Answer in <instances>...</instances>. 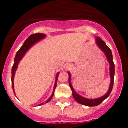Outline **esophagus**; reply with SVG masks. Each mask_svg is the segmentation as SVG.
<instances>
[{
  "mask_svg": "<svg viewBox=\"0 0 128 128\" xmlns=\"http://www.w3.org/2000/svg\"><path fill=\"white\" fill-rule=\"evenodd\" d=\"M68 68H69V67H68V66H67V69H68Z\"/></svg>",
  "mask_w": 128,
  "mask_h": 128,
  "instance_id": "1",
  "label": "esophagus"
}]
</instances>
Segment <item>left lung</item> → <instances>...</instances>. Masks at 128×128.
<instances>
[{"instance_id":"obj_1","label":"left lung","mask_w":128,"mask_h":128,"mask_svg":"<svg viewBox=\"0 0 128 128\" xmlns=\"http://www.w3.org/2000/svg\"><path fill=\"white\" fill-rule=\"evenodd\" d=\"M96 43H97L98 46L99 47V48L104 52L105 55H106V58H107V60H108L110 65V71L111 82L110 84L109 90H108V92H107L104 96H102L101 98H98V99H86V98H82V97H81V96H80V95L78 94L76 92L75 90L73 88V87L72 86V84H71L70 83V72H68V76H69V77H68V82H69L70 87L71 90H72L73 98H74V99L76 100L78 103H80L82 105H85V106H98L99 104L101 103L104 99H106V98H108V96H110V94L112 90L114 82L115 65H114V61H113V56L112 53V50H111V49L108 47V46H106V44L104 43V42L103 40H102L100 38H99V37L96 38Z\"/></svg>"}]
</instances>
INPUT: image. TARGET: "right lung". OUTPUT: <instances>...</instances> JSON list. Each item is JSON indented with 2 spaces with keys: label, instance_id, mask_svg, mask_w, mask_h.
I'll list each match as a JSON object with an SVG mask.
<instances>
[{
  "label": "right lung",
  "instance_id": "right-lung-1",
  "mask_svg": "<svg viewBox=\"0 0 128 128\" xmlns=\"http://www.w3.org/2000/svg\"><path fill=\"white\" fill-rule=\"evenodd\" d=\"M45 36H46V35L44 34H42V33H36V34H33L30 35V36L27 38V40H26V41L24 42V44L22 45V47H20V49L18 50L16 54L15 58H14V63H13V66H12V70H11V84H12V88H13L14 94V84H13V79H14V73H15V71L16 70V68H17L18 62L21 60V59L22 58V57L24 56V54H26L27 50H28V49H29V48L32 46V45H34V44L35 43H36L37 42L40 41V40L44 38ZM58 74L59 73H58L57 75H56V82H55V84H54V89H53V94H52V96H50V98L48 99V100L46 101V103L48 102V101H50V99H51L52 98L53 95H54V90H55L56 85H57L56 81H57L58 76ZM44 103H42L39 105H42Z\"/></svg>",
  "mask_w": 128,
  "mask_h": 128
}]
</instances>
